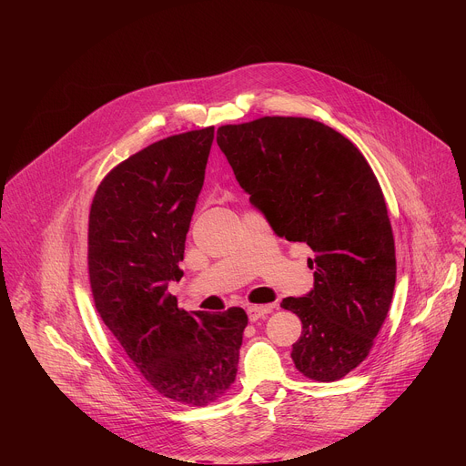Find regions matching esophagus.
Segmentation results:
<instances>
[{
    "instance_id": "esophagus-1",
    "label": "esophagus",
    "mask_w": 466,
    "mask_h": 466,
    "mask_svg": "<svg viewBox=\"0 0 466 466\" xmlns=\"http://www.w3.org/2000/svg\"><path fill=\"white\" fill-rule=\"evenodd\" d=\"M275 304H265V306H248L247 308V315L250 319V322H256L258 319H263L268 317L271 311H273Z\"/></svg>"
}]
</instances>
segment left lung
I'll list each match as a JSON object with an SVG mask.
<instances>
[{"instance_id":"1","label":"left lung","mask_w":466,"mask_h":466,"mask_svg":"<svg viewBox=\"0 0 466 466\" xmlns=\"http://www.w3.org/2000/svg\"><path fill=\"white\" fill-rule=\"evenodd\" d=\"M218 146L273 230L313 250V289L280 304L302 322L291 358L309 380H341L369 356L396 282L376 175L341 132L308 117L223 125Z\"/></svg>"}]
</instances>
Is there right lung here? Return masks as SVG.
<instances>
[{
	"label": "right lung",
	"instance_id": "right-lung-1",
	"mask_svg": "<svg viewBox=\"0 0 466 466\" xmlns=\"http://www.w3.org/2000/svg\"><path fill=\"white\" fill-rule=\"evenodd\" d=\"M214 142V127L182 132L117 164L88 218L96 309L149 387L171 402L208 406L238 372L245 309L187 313L167 291Z\"/></svg>",
	"mask_w": 466,
	"mask_h": 466
}]
</instances>
